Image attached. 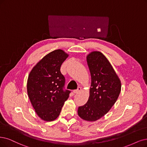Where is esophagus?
Segmentation results:
<instances>
[{"label": "esophagus", "instance_id": "obj_1", "mask_svg": "<svg viewBox=\"0 0 147 147\" xmlns=\"http://www.w3.org/2000/svg\"><path fill=\"white\" fill-rule=\"evenodd\" d=\"M80 90H81V88H80V87H78V90H74V91H73V93H74V94H77V93H79V92L80 91Z\"/></svg>", "mask_w": 147, "mask_h": 147}]
</instances>
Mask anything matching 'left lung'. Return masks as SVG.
<instances>
[{
	"instance_id": "obj_1",
	"label": "left lung",
	"mask_w": 147,
	"mask_h": 147,
	"mask_svg": "<svg viewBox=\"0 0 147 147\" xmlns=\"http://www.w3.org/2000/svg\"><path fill=\"white\" fill-rule=\"evenodd\" d=\"M91 78L89 98L78 108L83 120L94 122L110 110L121 91V82L109 61L101 52L93 51L86 55Z\"/></svg>"
}]
</instances>
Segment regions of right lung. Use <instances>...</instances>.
I'll use <instances>...</instances> for the list:
<instances>
[{
  "mask_svg": "<svg viewBox=\"0 0 147 147\" xmlns=\"http://www.w3.org/2000/svg\"><path fill=\"white\" fill-rule=\"evenodd\" d=\"M69 56L58 49L47 54L30 71L27 80V93L35 112L42 120L56 119L70 91H63L65 78L61 67Z\"/></svg>",
  "mask_w": 147,
  "mask_h": 147,
  "instance_id": "add662e5",
  "label": "right lung"
}]
</instances>
